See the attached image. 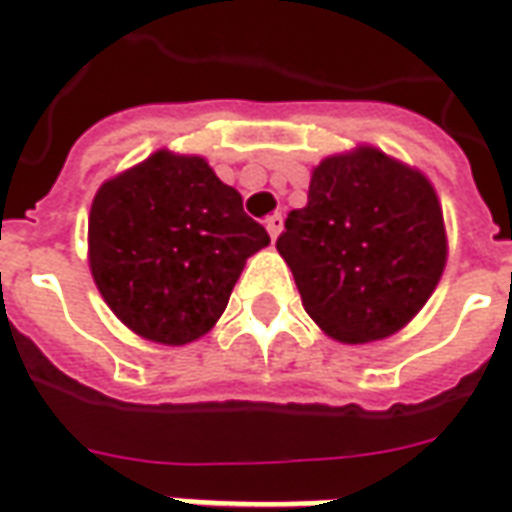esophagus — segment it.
I'll use <instances>...</instances> for the list:
<instances>
[{
    "mask_svg": "<svg viewBox=\"0 0 512 512\" xmlns=\"http://www.w3.org/2000/svg\"><path fill=\"white\" fill-rule=\"evenodd\" d=\"M264 228H267V231H270V237L275 239L278 234H281V228H284V215H278V212L270 215L267 220H264Z\"/></svg>",
    "mask_w": 512,
    "mask_h": 512,
    "instance_id": "34e87169",
    "label": "esophagus"
}]
</instances>
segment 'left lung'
Wrapping results in <instances>:
<instances>
[{
	"instance_id": "1",
	"label": "left lung",
	"mask_w": 512,
	"mask_h": 512,
	"mask_svg": "<svg viewBox=\"0 0 512 512\" xmlns=\"http://www.w3.org/2000/svg\"><path fill=\"white\" fill-rule=\"evenodd\" d=\"M275 248L308 317L336 342L366 344L402 331L436 292L447 228L422 170L355 146L311 170L308 204Z\"/></svg>"
}]
</instances>
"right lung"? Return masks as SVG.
I'll use <instances>...</instances> for the list:
<instances>
[{
	"mask_svg": "<svg viewBox=\"0 0 512 512\" xmlns=\"http://www.w3.org/2000/svg\"><path fill=\"white\" fill-rule=\"evenodd\" d=\"M270 234L204 157L159 148L99 187L88 262L112 314L148 342L181 347L215 328Z\"/></svg>",
	"mask_w": 512,
	"mask_h": 512,
	"instance_id": "obj_1",
	"label": "right lung"
}]
</instances>
